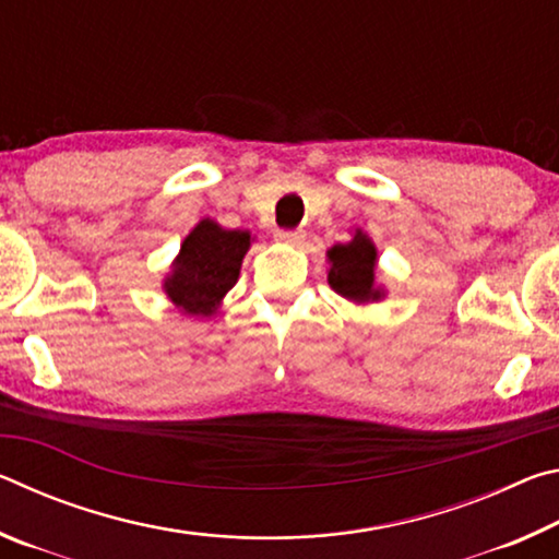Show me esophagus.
I'll use <instances>...</instances> for the list:
<instances>
[{"mask_svg": "<svg viewBox=\"0 0 559 559\" xmlns=\"http://www.w3.org/2000/svg\"><path fill=\"white\" fill-rule=\"evenodd\" d=\"M276 239L283 243H290V246H300L302 241H306V234L302 231H278Z\"/></svg>", "mask_w": 559, "mask_h": 559, "instance_id": "obj_1", "label": "esophagus"}]
</instances>
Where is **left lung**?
Segmentation results:
<instances>
[{"label": "left lung", "instance_id": "1", "mask_svg": "<svg viewBox=\"0 0 559 559\" xmlns=\"http://www.w3.org/2000/svg\"><path fill=\"white\" fill-rule=\"evenodd\" d=\"M328 283L330 288L353 302H370L384 298L382 286L374 283L377 249L372 239L362 231H355L347 243H335L328 251Z\"/></svg>", "mask_w": 559, "mask_h": 559}]
</instances>
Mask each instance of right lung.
Returning a JSON list of instances; mask_svg holds the SVG:
<instances>
[{
  "label": "right lung",
  "mask_w": 559,
  "mask_h": 559,
  "mask_svg": "<svg viewBox=\"0 0 559 559\" xmlns=\"http://www.w3.org/2000/svg\"><path fill=\"white\" fill-rule=\"evenodd\" d=\"M251 234L202 219L182 241L163 288L187 316L210 318L239 278Z\"/></svg>",
  "instance_id": "obj_1"
}]
</instances>
